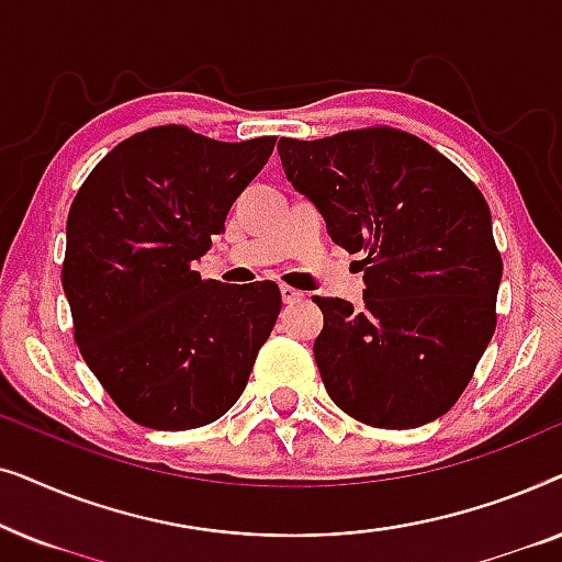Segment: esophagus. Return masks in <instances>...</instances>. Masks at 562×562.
<instances>
[{
    "mask_svg": "<svg viewBox=\"0 0 562 562\" xmlns=\"http://www.w3.org/2000/svg\"><path fill=\"white\" fill-rule=\"evenodd\" d=\"M281 299H283V304L302 302L304 291H299V289H294V286H286V283H283V286H281Z\"/></svg>",
    "mask_w": 562,
    "mask_h": 562,
    "instance_id": "34e87169",
    "label": "esophagus"
}]
</instances>
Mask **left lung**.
<instances>
[{"mask_svg": "<svg viewBox=\"0 0 562 562\" xmlns=\"http://www.w3.org/2000/svg\"><path fill=\"white\" fill-rule=\"evenodd\" d=\"M289 181L333 240L363 252L366 304L314 296V360L333 402L383 429L452 409L496 329L502 252L481 189L422 137L373 125L281 137Z\"/></svg>", "mask_w": 562, "mask_h": 562, "instance_id": "left-lung-1", "label": "left lung"}]
</instances>
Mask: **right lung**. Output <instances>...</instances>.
Returning a JSON list of instances; mask_svg holds the SVG:
<instances>
[{
    "mask_svg": "<svg viewBox=\"0 0 562 562\" xmlns=\"http://www.w3.org/2000/svg\"><path fill=\"white\" fill-rule=\"evenodd\" d=\"M273 145L271 135L222 143L187 125L150 127L106 153L76 191L60 271L74 340L137 425H210L250 379L281 291L204 281L194 260Z\"/></svg>",
    "mask_w": 562,
    "mask_h": 562,
    "instance_id": "obj_1",
    "label": "right lung"
}]
</instances>
